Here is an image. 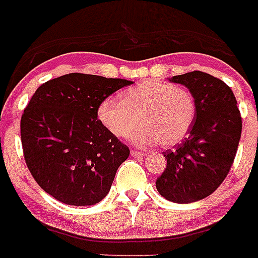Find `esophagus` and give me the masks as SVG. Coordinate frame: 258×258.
<instances>
[{"mask_svg": "<svg viewBox=\"0 0 258 258\" xmlns=\"http://www.w3.org/2000/svg\"><path fill=\"white\" fill-rule=\"evenodd\" d=\"M131 156L132 158H141V156H145V153H141V151L137 150H131Z\"/></svg>", "mask_w": 258, "mask_h": 258, "instance_id": "34e87169", "label": "esophagus"}]
</instances>
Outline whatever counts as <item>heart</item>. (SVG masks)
Here are the masks:
<instances>
[{
    "mask_svg": "<svg viewBox=\"0 0 258 258\" xmlns=\"http://www.w3.org/2000/svg\"><path fill=\"white\" fill-rule=\"evenodd\" d=\"M196 103L184 86L164 81H144L127 89L122 99L105 98L98 107V119L115 137L131 135L135 145L160 143L173 146L183 140L194 124Z\"/></svg>",
    "mask_w": 258,
    "mask_h": 258,
    "instance_id": "heart-1",
    "label": "heart"
}]
</instances>
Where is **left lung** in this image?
Masks as SVG:
<instances>
[{
  "instance_id": "8db88e82",
  "label": "left lung",
  "mask_w": 258,
  "mask_h": 258,
  "mask_svg": "<svg viewBox=\"0 0 258 258\" xmlns=\"http://www.w3.org/2000/svg\"><path fill=\"white\" fill-rule=\"evenodd\" d=\"M169 81L191 91L196 117L186 139L164 153L167 168L155 186L168 201L191 204L210 196L229 173L242 118L232 89L211 75L192 71Z\"/></svg>"
}]
</instances>
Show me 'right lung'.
<instances>
[{"instance_id": "obj_1", "label": "right lung", "mask_w": 258, "mask_h": 258, "mask_svg": "<svg viewBox=\"0 0 258 258\" xmlns=\"http://www.w3.org/2000/svg\"><path fill=\"white\" fill-rule=\"evenodd\" d=\"M131 84L69 74L37 89L21 117V144L31 175L47 194L72 206L107 196L130 150L100 123L98 107Z\"/></svg>"}]
</instances>
